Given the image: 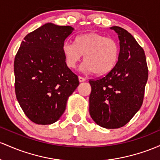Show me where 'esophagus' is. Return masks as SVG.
Here are the masks:
<instances>
[{
	"mask_svg": "<svg viewBox=\"0 0 160 160\" xmlns=\"http://www.w3.org/2000/svg\"><path fill=\"white\" fill-rule=\"evenodd\" d=\"M78 80H79L80 82H85V81L86 80V78H84V77L78 76Z\"/></svg>",
	"mask_w": 160,
	"mask_h": 160,
	"instance_id": "1",
	"label": "esophagus"
}]
</instances>
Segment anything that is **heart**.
Listing matches in <instances>:
<instances>
[{"label":"heart","instance_id":"obj_1","mask_svg":"<svg viewBox=\"0 0 160 160\" xmlns=\"http://www.w3.org/2000/svg\"><path fill=\"white\" fill-rule=\"evenodd\" d=\"M119 51L116 41L94 32L78 35L74 44L65 42L62 47L67 67L75 69L84 55L82 70L96 75L107 74L112 70L119 60Z\"/></svg>","mask_w":160,"mask_h":160}]
</instances>
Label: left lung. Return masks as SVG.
Returning a JSON list of instances; mask_svg holds the SVG:
<instances>
[{
    "label": "left lung",
    "instance_id": "8db88e82",
    "mask_svg": "<svg viewBox=\"0 0 160 160\" xmlns=\"http://www.w3.org/2000/svg\"><path fill=\"white\" fill-rule=\"evenodd\" d=\"M110 28L119 35V60L107 75L89 80V112L100 126L119 128L142 106L148 68L144 51L134 38L121 27Z\"/></svg>",
    "mask_w": 160,
    "mask_h": 160
}]
</instances>
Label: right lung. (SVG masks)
<instances>
[{
    "instance_id": "1",
    "label": "right lung",
    "mask_w": 160,
    "mask_h": 160,
    "mask_svg": "<svg viewBox=\"0 0 160 160\" xmlns=\"http://www.w3.org/2000/svg\"><path fill=\"white\" fill-rule=\"evenodd\" d=\"M72 27L46 23L24 38L14 60L15 92L26 116L50 125L65 111L68 98L79 85L62 52Z\"/></svg>"
}]
</instances>
